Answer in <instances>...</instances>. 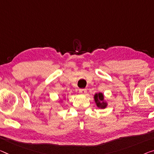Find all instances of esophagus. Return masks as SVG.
Here are the masks:
<instances>
[{"label": "esophagus", "instance_id": "34e87169", "mask_svg": "<svg viewBox=\"0 0 154 154\" xmlns=\"http://www.w3.org/2000/svg\"><path fill=\"white\" fill-rule=\"evenodd\" d=\"M79 92H80V94H86L87 89H79Z\"/></svg>", "mask_w": 154, "mask_h": 154}]
</instances>
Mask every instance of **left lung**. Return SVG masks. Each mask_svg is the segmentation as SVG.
<instances>
[{"label": "left lung", "instance_id": "1", "mask_svg": "<svg viewBox=\"0 0 154 154\" xmlns=\"http://www.w3.org/2000/svg\"><path fill=\"white\" fill-rule=\"evenodd\" d=\"M103 98H104L103 95V94H101V93H99L98 94H95V96H94V99H95L96 104H97V106H98V107L105 108L106 107V104L105 103H101L100 102L98 101V100H100V101H103Z\"/></svg>", "mask_w": 154, "mask_h": 154}]
</instances>
